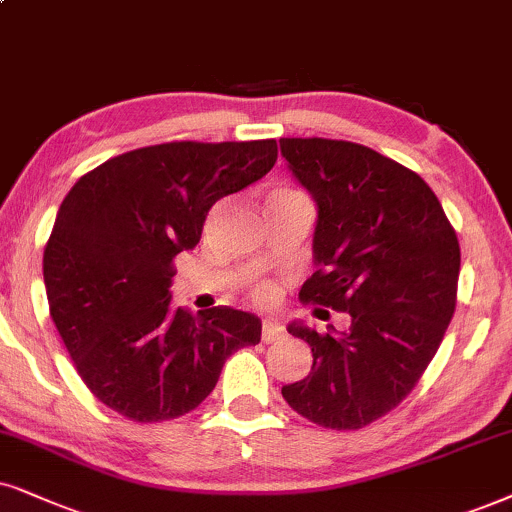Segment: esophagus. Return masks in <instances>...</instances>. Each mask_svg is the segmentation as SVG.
<instances>
[{
	"label": "esophagus",
	"instance_id": "1",
	"mask_svg": "<svg viewBox=\"0 0 512 512\" xmlns=\"http://www.w3.org/2000/svg\"><path fill=\"white\" fill-rule=\"evenodd\" d=\"M283 338V326L281 321H276L274 316H269V319L262 321V342H276Z\"/></svg>",
	"mask_w": 512,
	"mask_h": 512
}]
</instances>
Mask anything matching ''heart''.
I'll return each instance as SVG.
<instances>
[{
    "label": "heart",
    "mask_w": 512,
    "mask_h": 512,
    "mask_svg": "<svg viewBox=\"0 0 512 512\" xmlns=\"http://www.w3.org/2000/svg\"><path fill=\"white\" fill-rule=\"evenodd\" d=\"M283 196H300V193H295V191H276V193H271L269 198H283ZM271 297H274V288H271L269 283H262V286L255 288V300L269 302Z\"/></svg>",
    "instance_id": "obj_1"
}]
</instances>
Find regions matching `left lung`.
Instances as JSON below:
<instances>
[{"instance_id": "obj_1", "label": "left lung", "mask_w": 512, "mask_h": 512, "mask_svg": "<svg viewBox=\"0 0 512 512\" xmlns=\"http://www.w3.org/2000/svg\"><path fill=\"white\" fill-rule=\"evenodd\" d=\"M319 208L312 278L300 300L347 312V333H316L312 373L283 399L321 428L359 430L397 409L437 354L456 309L461 248L435 191L409 167L338 139H281Z\"/></svg>"}]
</instances>
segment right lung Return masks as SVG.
Returning <instances> with one entry per match:
<instances>
[{
	"instance_id": "obj_1",
	"label": "right lung",
	"mask_w": 512,
	"mask_h": 512,
	"mask_svg": "<svg viewBox=\"0 0 512 512\" xmlns=\"http://www.w3.org/2000/svg\"><path fill=\"white\" fill-rule=\"evenodd\" d=\"M274 139L170 141L75 181L44 248L49 314L82 383L137 423H163L215 390L224 361L257 345L262 321L231 307L170 304L174 257L193 250L219 198L262 179Z\"/></svg>"
}]
</instances>
